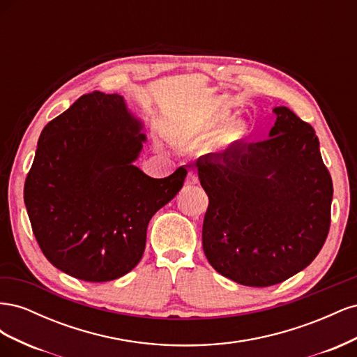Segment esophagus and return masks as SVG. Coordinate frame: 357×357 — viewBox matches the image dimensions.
Instances as JSON below:
<instances>
[{"mask_svg":"<svg viewBox=\"0 0 357 357\" xmlns=\"http://www.w3.org/2000/svg\"><path fill=\"white\" fill-rule=\"evenodd\" d=\"M195 185H198V177L195 172H189L186 177V186H195Z\"/></svg>","mask_w":357,"mask_h":357,"instance_id":"esophagus-1","label":"esophagus"}]
</instances>
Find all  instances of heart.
<instances>
[{"label": "heart", "mask_w": 357, "mask_h": 357, "mask_svg": "<svg viewBox=\"0 0 357 357\" xmlns=\"http://www.w3.org/2000/svg\"><path fill=\"white\" fill-rule=\"evenodd\" d=\"M226 121H228V114H226V113H214L208 117L201 119L199 122L189 125L188 129H186V134L190 135V137L208 134V132L214 131V129H218ZM244 134H245V129L241 125H235L229 129V135L232 138H241Z\"/></svg>", "instance_id": "obj_1"}]
</instances>
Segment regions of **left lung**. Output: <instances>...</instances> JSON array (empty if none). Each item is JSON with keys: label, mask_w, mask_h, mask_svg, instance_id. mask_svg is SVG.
I'll return each instance as SVG.
<instances>
[{"label": "left lung", "mask_w": 357, "mask_h": 357, "mask_svg": "<svg viewBox=\"0 0 357 357\" xmlns=\"http://www.w3.org/2000/svg\"><path fill=\"white\" fill-rule=\"evenodd\" d=\"M274 113L265 142H236L195 162L210 199L204 253L219 274L252 287L307 268L331 225L332 178L314 129L284 105Z\"/></svg>", "instance_id": "8db88e82"}]
</instances>
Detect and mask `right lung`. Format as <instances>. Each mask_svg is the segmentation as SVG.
Instances as JSON below:
<instances>
[{
  "mask_svg": "<svg viewBox=\"0 0 357 357\" xmlns=\"http://www.w3.org/2000/svg\"><path fill=\"white\" fill-rule=\"evenodd\" d=\"M143 129L122 95L93 91L41 131L24 199L41 252L62 273L101 283L142 261L150 219L188 176L186 165L165 178L134 165Z\"/></svg>",
  "mask_w": 357,
  "mask_h": 357,
  "instance_id": "obj_1",
  "label": "right lung"
}]
</instances>
